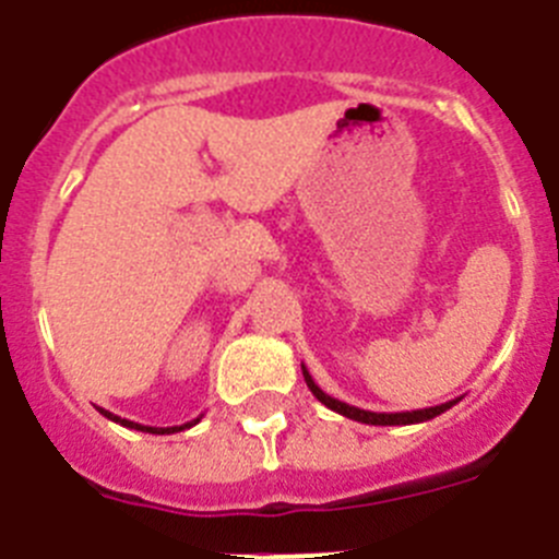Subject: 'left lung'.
I'll return each instance as SVG.
<instances>
[{
    "instance_id": "1",
    "label": "left lung",
    "mask_w": 559,
    "mask_h": 559,
    "mask_svg": "<svg viewBox=\"0 0 559 559\" xmlns=\"http://www.w3.org/2000/svg\"><path fill=\"white\" fill-rule=\"evenodd\" d=\"M302 374H305V383H308V389L313 392V397L319 400V403H324V406L330 408V412L341 414V417H349L355 419V423H367V426H414V423H426V419H433L439 417V414H445L448 408L456 406L459 400H448V403H442V406H431V408H417V412H394V414H386V412H364V408L358 406H349V403H341V400L330 397L328 392H322L319 389V383H316L313 378H310L308 367L302 364Z\"/></svg>"
}]
</instances>
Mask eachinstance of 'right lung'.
I'll list each match as a JSON object with an SVG mask.
<instances>
[{
	"instance_id": "obj_1",
	"label": "right lung",
	"mask_w": 559,
	"mask_h": 559,
	"mask_svg": "<svg viewBox=\"0 0 559 559\" xmlns=\"http://www.w3.org/2000/svg\"><path fill=\"white\" fill-rule=\"evenodd\" d=\"M97 412L103 414V417H108L111 423H120L122 428H133V431H145V433H179V431H187V428H192L195 423H201V417L190 419V423H185V426H170V428H153V426H140V423H131V419L126 417H117V414L106 412V408H97Z\"/></svg>"
}]
</instances>
